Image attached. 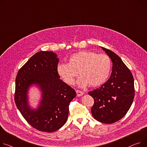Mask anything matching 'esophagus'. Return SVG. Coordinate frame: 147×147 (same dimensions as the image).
Wrapping results in <instances>:
<instances>
[{
    "label": "esophagus",
    "instance_id": "obj_1",
    "mask_svg": "<svg viewBox=\"0 0 147 147\" xmlns=\"http://www.w3.org/2000/svg\"><path fill=\"white\" fill-rule=\"evenodd\" d=\"M76 94H77L78 96H81L84 95V93L80 91H79V90H76Z\"/></svg>",
    "mask_w": 147,
    "mask_h": 147
}]
</instances>
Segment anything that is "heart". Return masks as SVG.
<instances>
[{
  "mask_svg": "<svg viewBox=\"0 0 147 147\" xmlns=\"http://www.w3.org/2000/svg\"><path fill=\"white\" fill-rule=\"evenodd\" d=\"M57 72L62 80L68 85H73L78 75L77 84L84 88L89 85L97 87L104 84L109 76L111 61L105 54L82 51L72 55L68 63H59Z\"/></svg>",
  "mask_w": 147,
  "mask_h": 147,
  "instance_id": "heart-1",
  "label": "heart"
}]
</instances>
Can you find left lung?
<instances>
[{"mask_svg": "<svg viewBox=\"0 0 147 147\" xmlns=\"http://www.w3.org/2000/svg\"><path fill=\"white\" fill-rule=\"evenodd\" d=\"M112 62L108 80L99 88L88 92L94 99L91 108L93 117L105 123H114L129 109L134 98V81L132 73L119 56L101 47Z\"/></svg>", "mask_w": 147, "mask_h": 147, "instance_id": "left-lung-1", "label": "left lung"}]
</instances>
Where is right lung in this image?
Here are the masks:
<instances>
[{
    "mask_svg": "<svg viewBox=\"0 0 147 147\" xmlns=\"http://www.w3.org/2000/svg\"><path fill=\"white\" fill-rule=\"evenodd\" d=\"M59 58L52 51H40L33 55L18 72L15 101L26 121L35 129L52 132L66 123L69 105L76 96L75 90L61 80L57 72ZM35 86L41 99L35 109L29 105L28 90Z\"/></svg>",
    "mask_w": 147,
    "mask_h": 147,
    "instance_id": "add662e5",
    "label": "right lung"
}]
</instances>
